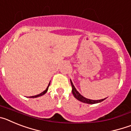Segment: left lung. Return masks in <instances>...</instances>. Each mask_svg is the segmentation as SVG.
<instances>
[{
  "label": "left lung",
  "mask_w": 131,
  "mask_h": 131,
  "mask_svg": "<svg viewBox=\"0 0 131 131\" xmlns=\"http://www.w3.org/2000/svg\"><path fill=\"white\" fill-rule=\"evenodd\" d=\"M71 81V86H72V93L73 94L74 97L77 99L79 101L82 102L86 103V104H96V103H99L102 102L103 100H104L106 98L104 99H102V100H90V99H88V98H84V96L81 95V94H80L79 92L76 90V89L74 86L73 84L72 81H71V80L70 81Z\"/></svg>",
  "instance_id": "1"
}]
</instances>
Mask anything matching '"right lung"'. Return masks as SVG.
Instances as JSON below:
<instances>
[{
    "mask_svg": "<svg viewBox=\"0 0 131 131\" xmlns=\"http://www.w3.org/2000/svg\"><path fill=\"white\" fill-rule=\"evenodd\" d=\"M49 86H50V83H49V84H48V86H47V89H46V90H45V91H43V92H41V93L39 94H37V95L33 96H31V97H30V98H37V97H39V96H40L44 95V94H45L47 92V91H48V87H49Z\"/></svg>",
    "mask_w": 131,
    "mask_h": 131,
    "instance_id": "obj_1",
    "label": "right lung"
}]
</instances>
